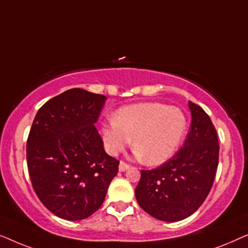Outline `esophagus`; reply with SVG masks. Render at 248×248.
I'll list each match as a JSON object with an SVG mask.
<instances>
[{
    "label": "esophagus",
    "instance_id": "obj_1",
    "mask_svg": "<svg viewBox=\"0 0 248 248\" xmlns=\"http://www.w3.org/2000/svg\"><path fill=\"white\" fill-rule=\"evenodd\" d=\"M128 168H130V165H127L126 162L123 161V160L120 162V166H118V169H120V171H125Z\"/></svg>",
    "mask_w": 248,
    "mask_h": 248
}]
</instances>
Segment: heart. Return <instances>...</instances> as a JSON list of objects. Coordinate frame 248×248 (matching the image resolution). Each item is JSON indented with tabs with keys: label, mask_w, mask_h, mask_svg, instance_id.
Instances as JSON below:
<instances>
[{
	"label": "heart",
	"mask_w": 248,
	"mask_h": 248,
	"mask_svg": "<svg viewBox=\"0 0 248 248\" xmlns=\"http://www.w3.org/2000/svg\"><path fill=\"white\" fill-rule=\"evenodd\" d=\"M186 117L181 109L161 103H139L121 107L100 133L105 148L117 155L131 143L135 155L147 165H160L172 157L184 138Z\"/></svg>",
	"instance_id": "b5f03b06"
}]
</instances>
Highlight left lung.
Returning <instances> with one entry per match:
<instances>
[{
    "mask_svg": "<svg viewBox=\"0 0 248 248\" xmlns=\"http://www.w3.org/2000/svg\"><path fill=\"white\" fill-rule=\"evenodd\" d=\"M191 128L172 158L151 170H141L135 198L145 212L175 222L193 215L208 196L219 162L218 135L209 115L189 101Z\"/></svg>",
    "mask_w": 248,
    "mask_h": 248,
    "instance_id": "1",
    "label": "left lung"
}]
</instances>
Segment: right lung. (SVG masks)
I'll use <instances>...</instances> for the list:
<instances>
[{"label": "right lung", "mask_w": 248, "mask_h": 248, "mask_svg": "<svg viewBox=\"0 0 248 248\" xmlns=\"http://www.w3.org/2000/svg\"><path fill=\"white\" fill-rule=\"evenodd\" d=\"M104 94L73 88L39 108L27 140L32 187L44 205L65 220H82L103 204L120 161L106 154L94 123Z\"/></svg>", "instance_id": "add662e5"}]
</instances>
